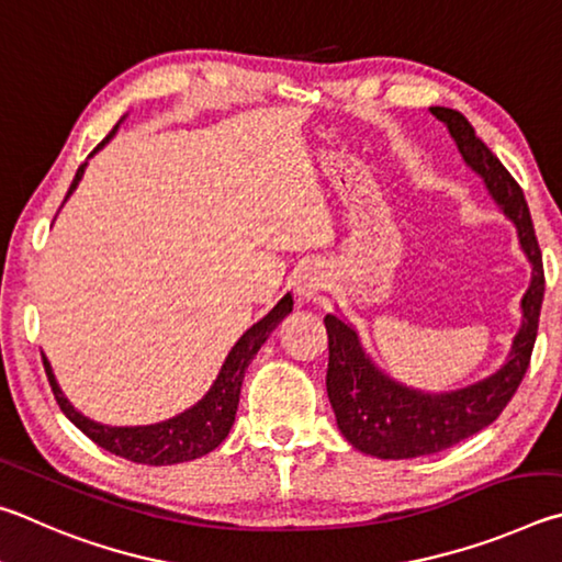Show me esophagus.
I'll use <instances>...</instances> for the list:
<instances>
[{"label":"esophagus","mask_w":562,"mask_h":562,"mask_svg":"<svg viewBox=\"0 0 562 562\" xmlns=\"http://www.w3.org/2000/svg\"><path fill=\"white\" fill-rule=\"evenodd\" d=\"M328 289V273L323 271V266L308 263L303 266L296 276V293L303 301H313L321 291Z\"/></svg>","instance_id":"1"}]
</instances>
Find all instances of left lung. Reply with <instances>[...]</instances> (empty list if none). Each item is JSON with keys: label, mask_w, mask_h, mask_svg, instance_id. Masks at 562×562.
I'll return each instance as SVG.
<instances>
[{"label": "left lung", "mask_w": 562, "mask_h": 562, "mask_svg": "<svg viewBox=\"0 0 562 562\" xmlns=\"http://www.w3.org/2000/svg\"><path fill=\"white\" fill-rule=\"evenodd\" d=\"M431 115L447 125L471 172L516 226L520 251L530 263V286L520 299V328L510 342L504 366L488 378L447 392L415 390L390 378L362 348L358 330L346 318L326 316L328 330V400L336 412L340 435L362 454L378 459H415L445 451L494 422L516 395L536 346L546 279L543 256L536 239L524 190L479 140L464 115L451 108L431 105Z\"/></svg>", "instance_id": "left-lung-1"}]
</instances>
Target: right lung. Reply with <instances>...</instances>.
I'll return each instance as SVG.
<instances>
[{"label":"right lung","mask_w":562,"mask_h":562,"mask_svg":"<svg viewBox=\"0 0 562 562\" xmlns=\"http://www.w3.org/2000/svg\"><path fill=\"white\" fill-rule=\"evenodd\" d=\"M123 121L125 115L121 117V123ZM121 123H117L113 131L103 137V143L98 145L88 157H93L98 150H103V147L113 140V135L117 133ZM86 167H88V160L76 170L74 182L66 192V200L76 192L78 182L83 180ZM291 311H293V296L286 293V296L276 303V306L266 313L259 323H254V326L234 342L229 356L224 358L220 375H216V380L212 382V387L206 390V395L200 402H194L190 409L180 412V415L172 419L157 422V425L108 427V425H101V422L88 419L71 405V402H68L61 387H58L52 362L44 358L48 385H52L54 397L64 415L101 449L111 451L115 457H123L127 461H135V464H147V467L182 464V461H192L210 454V451L220 447L226 439V435H229L236 417V407H239L244 372L251 366V360L256 352H259V348L269 340L271 333L279 328V323L286 318Z\"/></svg>","instance_id":"obj_1"}]
</instances>
